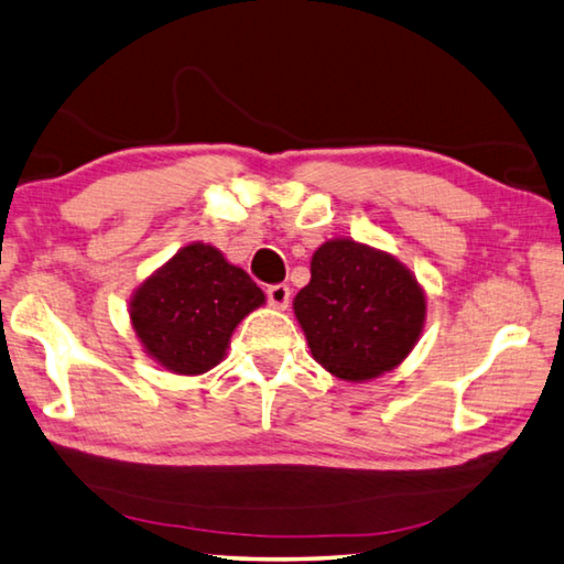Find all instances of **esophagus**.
Here are the masks:
<instances>
[{"instance_id": "1", "label": "esophagus", "mask_w": 564, "mask_h": 564, "mask_svg": "<svg viewBox=\"0 0 564 564\" xmlns=\"http://www.w3.org/2000/svg\"><path fill=\"white\" fill-rule=\"evenodd\" d=\"M265 295H269V303L273 305V308H289L291 289L285 283L269 285V291H265Z\"/></svg>"}]
</instances>
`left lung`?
<instances>
[{"instance_id":"8db88e82","label":"left lung","mask_w":564,"mask_h":564,"mask_svg":"<svg viewBox=\"0 0 564 564\" xmlns=\"http://www.w3.org/2000/svg\"><path fill=\"white\" fill-rule=\"evenodd\" d=\"M308 348L350 383L400 366L423 333L425 291L395 256L330 238L311 259V283L293 299Z\"/></svg>"}]
</instances>
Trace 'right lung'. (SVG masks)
<instances>
[{
	"label": "right lung",
	"mask_w": 564,
	"mask_h": 564,
	"mask_svg": "<svg viewBox=\"0 0 564 564\" xmlns=\"http://www.w3.org/2000/svg\"><path fill=\"white\" fill-rule=\"evenodd\" d=\"M263 303L251 275L196 241L133 291L129 316L151 358L171 373L202 376L226 358L238 323Z\"/></svg>",
	"instance_id": "right-lung-1"
}]
</instances>
